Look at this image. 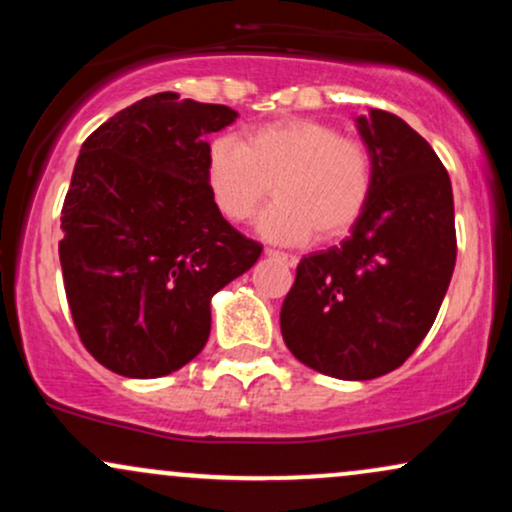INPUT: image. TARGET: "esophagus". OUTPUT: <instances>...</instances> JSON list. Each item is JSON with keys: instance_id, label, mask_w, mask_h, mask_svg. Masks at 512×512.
Masks as SVG:
<instances>
[{"instance_id": "obj_1", "label": "esophagus", "mask_w": 512, "mask_h": 512, "mask_svg": "<svg viewBox=\"0 0 512 512\" xmlns=\"http://www.w3.org/2000/svg\"><path fill=\"white\" fill-rule=\"evenodd\" d=\"M264 255L272 257V260H279L281 264H286V267H296V264H298V257L291 255V252H281V250L267 248V250H264Z\"/></svg>"}]
</instances>
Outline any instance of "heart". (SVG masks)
I'll list each match as a JSON object with an SVG mask.
<instances>
[{
  "label": "heart",
  "instance_id": "obj_1",
  "mask_svg": "<svg viewBox=\"0 0 512 512\" xmlns=\"http://www.w3.org/2000/svg\"><path fill=\"white\" fill-rule=\"evenodd\" d=\"M373 182L368 144L308 117L252 127L245 144L221 134L207 149V185L223 219L248 221L272 187L276 202L257 226L281 243L342 236L366 211Z\"/></svg>",
  "mask_w": 512,
  "mask_h": 512
}]
</instances>
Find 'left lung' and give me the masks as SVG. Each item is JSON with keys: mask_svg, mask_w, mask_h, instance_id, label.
Returning <instances> with one entry per match:
<instances>
[{"mask_svg": "<svg viewBox=\"0 0 512 512\" xmlns=\"http://www.w3.org/2000/svg\"><path fill=\"white\" fill-rule=\"evenodd\" d=\"M373 195L342 245L298 262L281 334L298 361L339 380L402 366L431 330L457 257L452 187L431 144L402 117L370 110Z\"/></svg>", "mask_w": 512, "mask_h": 512, "instance_id": "obj_1", "label": "left lung"}]
</instances>
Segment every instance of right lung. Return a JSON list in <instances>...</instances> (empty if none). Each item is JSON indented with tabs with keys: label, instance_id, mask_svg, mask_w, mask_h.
Segmentation results:
<instances>
[{
	"label": "right lung",
	"instance_id": "1",
	"mask_svg": "<svg viewBox=\"0 0 512 512\" xmlns=\"http://www.w3.org/2000/svg\"><path fill=\"white\" fill-rule=\"evenodd\" d=\"M236 117L166 91L81 146L62 207L64 291L81 344L117 375L161 378L190 363L209 339L211 296L260 257L207 185V134Z\"/></svg>",
	"mask_w": 512,
	"mask_h": 512
}]
</instances>
